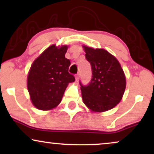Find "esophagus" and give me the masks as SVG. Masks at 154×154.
<instances>
[{"mask_svg":"<svg viewBox=\"0 0 154 154\" xmlns=\"http://www.w3.org/2000/svg\"><path fill=\"white\" fill-rule=\"evenodd\" d=\"M75 81H79V73L75 75Z\"/></svg>","mask_w":154,"mask_h":154,"instance_id":"1","label":"esophagus"}]
</instances>
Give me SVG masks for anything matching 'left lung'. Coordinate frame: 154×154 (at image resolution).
Masks as SVG:
<instances>
[{"mask_svg": "<svg viewBox=\"0 0 154 154\" xmlns=\"http://www.w3.org/2000/svg\"><path fill=\"white\" fill-rule=\"evenodd\" d=\"M83 47L92 72L88 85L80 82L84 104L94 112L110 110L123 97L126 87L125 73L117 59L108 51Z\"/></svg>", "mask_w": 154, "mask_h": 154, "instance_id": "left-lung-1", "label": "left lung"}]
</instances>
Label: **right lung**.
<instances>
[{
  "label": "right lung",
  "instance_id": "obj_1",
  "mask_svg": "<svg viewBox=\"0 0 154 154\" xmlns=\"http://www.w3.org/2000/svg\"><path fill=\"white\" fill-rule=\"evenodd\" d=\"M67 45L48 47L31 65L27 88L32 104L40 110H51L62 101L65 90L75 78L69 73L70 60L65 58Z\"/></svg>",
  "mask_w": 154,
  "mask_h": 154
}]
</instances>
